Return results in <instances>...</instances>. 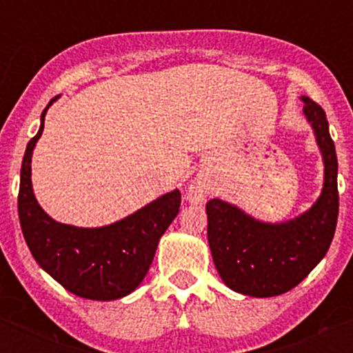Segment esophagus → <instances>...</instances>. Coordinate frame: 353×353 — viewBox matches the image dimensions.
Here are the masks:
<instances>
[{
  "label": "esophagus",
  "mask_w": 353,
  "mask_h": 353,
  "mask_svg": "<svg viewBox=\"0 0 353 353\" xmlns=\"http://www.w3.org/2000/svg\"><path fill=\"white\" fill-rule=\"evenodd\" d=\"M205 194H207V190H205V185L199 179H196V181H192L190 185H188L187 188V199L190 201V203H203L205 201Z\"/></svg>",
  "instance_id": "obj_1"
}]
</instances>
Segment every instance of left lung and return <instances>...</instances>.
Returning a JSON list of instances; mask_svg holds the SVG:
<instances>
[{
    "label": "left lung",
    "mask_w": 353,
    "mask_h": 353,
    "mask_svg": "<svg viewBox=\"0 0 353 353\" xmlns=\"http://www.w3.org/2000/svg\"><path fill=\"white\" fill-rule=\"evenodd\" d=\"M301 101L323 155L324 181L317 201L293 220L279 223L256 220L223 199L207 203V238L214 265L227 288L241 295L265 299L288 293L312 273L334 240L339 216L335 144L323 108L310 97Z\"/></svg>",
    "instance_id": "8db88e82"
}]
</instances>
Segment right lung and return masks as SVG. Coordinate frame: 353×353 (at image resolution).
Here are the masks:
<instances>
[{
	"instance_id": "right-lung-1",
	"label": "right lung",
	"mask_w": 353,
	"mask_h": 353,
	"mask_svg": "<svg viewBox=\"0 0 353 353\" xmlns=\"http://www.w3.org/2000/svg\"><path fill=\"white\" fill-rule=\"evenodd\" d=\"M40 130L25 150L19 174L18 214L21 232L46 273L73 295L90 301H117L135 291L148 273L161 236L179 212L181 192L159 196L133 214L104 227H74L52 220L41 209L32 190L30 163L32 152L43 132Z\"/></svg>"
}]
</instances>
